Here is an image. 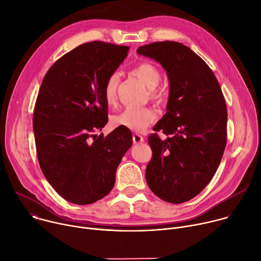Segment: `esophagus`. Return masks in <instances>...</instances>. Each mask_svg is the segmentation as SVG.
Wrapping results in <instances>:
<instances>
[{
    "mask_svg": "<svg viewBox=\"0 0 261 261\" xmlns=\"http://www.w3.org/2000/svg\"><path fill=\"white\" fill-rule=\"evenodd\" d=\"M132 138H133V142L135 143V144H137V143H141V142H143V137L141 136V135H139V134H137V133H134L133 135H132Z\"/></svg>",
    "mask_w": 261,
    "mask_h": 261,
    "instance_id": "obj_1",
    "label": "esophagus"
}]
</instances>
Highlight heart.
<instances>
[{
  "label": "heart",
  "mask_w": 261,
  "mask_h": 261,
  "mask_svg": "<svg viewBox=\"0 0 261 261\" xmlns=\"http://www.w3.org/2000/svg\"><path fill=\"white\" fill-rule=\"evenodd\" d=\"M131 73L142 84L148 88V98L156 105L164 106L167 103L166 92L157 87L161 82V71L150 62H140ZM120 85V74L111 73L107 77L103 88V98L108 105H115L118 99V90ZM157 120V114L150 107L126 108L122 113L111 118V124L116 127H124L131 131L140 132L151 126Z\"/></svg>",
  "instance_id": "heart-1"
}]
</instances>
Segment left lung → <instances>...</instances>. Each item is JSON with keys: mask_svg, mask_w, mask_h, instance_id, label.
<instances>
[{"mask_svg": "<svg viewBox=\"0 0 261 261\" xmlns=\"http://www.w3.org/2000/svg\"><path fill=\"white\" fill-rule=\"evenodd\" d=\"M159 62L169 79L167 113L148 135L152 159L145 178L152 192L169 203L198 195L215 175L227 140L224 95L207 64L188 46L158 41L137 49Z\"/></svg>", "mask_w": 261, "mask_h": 261, "instance_id": "8db88e82", "label": "left lung"}]
</instances>
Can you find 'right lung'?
Returning <instances> with one entry per match:
<instances>
[{"label":"right lung","mask_w":261,"mask_h":261,"mask_svg":"<svg viewBox=\"0 0 261 261\" xmlns=\"http://www.w3.org/2000/svg\"><path fill=\"white\" fill-rule=\"evenodd\" d=\"M128 49L103 41L82 44L49 68L39 89L33 116L37 158L51 187L72 203L105 197L132 145L131 131L124 127L95 135L108 121L104 84Z\"/></svg>","instance_id":"add662e5"}]
</instances>
